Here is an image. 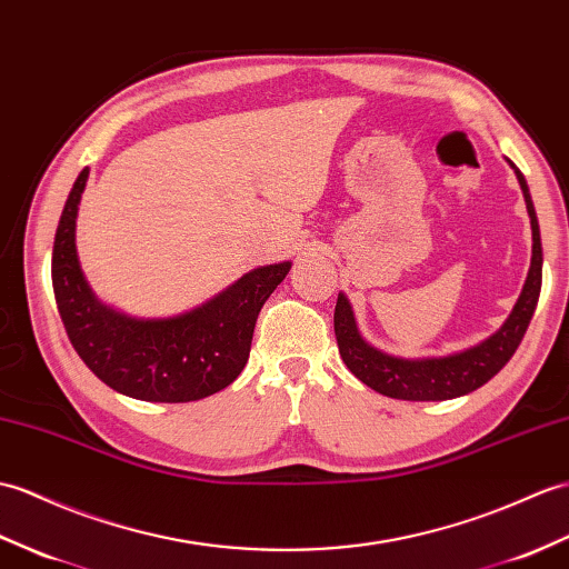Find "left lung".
<instances>
[{"label": "left lung", "mask_w": 569, "mask_h": 569, "mask_svg": "<svg viewBox=\"0 0 569 569\" xmlns=\"http://www.w3.org/2000/svg\"><path fill=\"white\" fill-rule=\"evenodd\" d=\"M509 164L519 179L528 218H531L533 254L523 290L517 306H513L511 315L507 317V322L501 325L492 337L480 341L478 347H470L460 353L439 356V359H400V356H390L368 345L361 337L359 327H356V317L349 298L345 293H339L335 308V335L339 353L349 371L359 378L363 386L395 400H453L460 398V395H468L482 388L487 380L495 378L501 368L507 366L513 351L519 349L528 322H531L538 306L540 281H543V247H540L538 218L531 193H528V183L521 171L513 167V162Z\"/></svg>", "instance_id": "1"}]
</instances>
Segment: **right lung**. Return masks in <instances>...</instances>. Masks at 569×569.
<instances>
[{"label":"right lung","instance_id":"obj_1","mask_svg":"<svg viewBox=\"0 0 569 569\" xmlns=\"http://www.w3.org/2000/svg\"><path fill=\"white\" fill-rule=\"evenodd\" d=\"M89 169L79 171L52 244V290L74 351L106 386L144 402L203 400L242 373L259 310L290 261L244 273L203 306L164 320H140L94 296L77 259V210Z\"/></svg>","mask_w":569,"mask_h":569}]
</instances>
